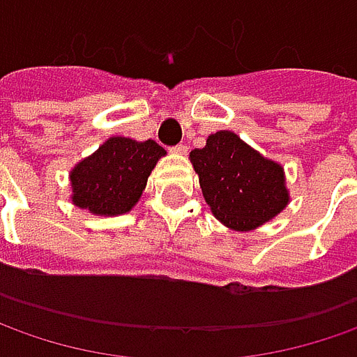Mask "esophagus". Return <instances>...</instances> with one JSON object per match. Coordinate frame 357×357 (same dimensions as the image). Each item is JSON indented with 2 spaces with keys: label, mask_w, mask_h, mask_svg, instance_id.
Segmentation results:
<instances>
[{
  "label": "esophagus",
  "mask_w": 357,
  "mask_h": 357,
  "mask_svg": "<svg viewBox=\"0 0 357 357\" xmlns=\"http://www.w3.org/2000/svg\"><path fill=\"white\" fill-rule=\"evenodd\" d=\"M174 153H178V155H185V153H188V146H185V144H179V146L174 148Z\"/></svg>",
  "instance_id": "obj_1"
}]
</instances>
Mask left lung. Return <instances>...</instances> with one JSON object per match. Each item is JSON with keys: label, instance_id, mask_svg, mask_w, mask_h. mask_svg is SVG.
I'll return each mask as SVG.
<instances>
[{"label": "left lung", "instance_id": "8db88e82", "mask_svg": "<svg viewBox=\"0 0 357 357\" xmlns=\"http://www.w3.org/2000/svg\"><path fill=\"white\" fill-rule=\"evenodd\" d=\"M211 213L234 231H250L273 220L289 204L282 163L264 158L238 133H211L190 153Z\"/></svg>", "mask_w": 357, "mask_h": 357}]
</instances>
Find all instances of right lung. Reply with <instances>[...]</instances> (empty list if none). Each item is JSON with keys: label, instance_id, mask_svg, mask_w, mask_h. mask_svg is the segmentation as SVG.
Here are the masks:
<instances>
[{"label": "right lung", "instance_id": "add662e5", "mask_svg": "<svg viewBox=\"0 0 357 357\" xmlns=\"http://www.w3.org/2000/svg\"><path fill=\"white\" fill-rule=\"evenodd\" d=\"M165 149L153 139L114 135L70 172L71 204L93 215H123L139 202Z\"/></svg>", "mask_w": 357, "mask_h": 357}]
</instances>
